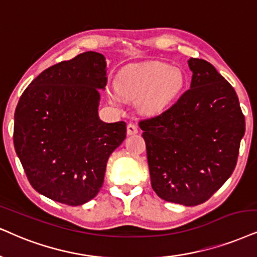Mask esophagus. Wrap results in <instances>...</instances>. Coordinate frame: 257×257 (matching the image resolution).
<instances>
[{
  "mask_svg": "<svg viewBox=\"0 0 257 257\" xmlns=\"http://www.w3.org/2000/svg\"><path fill=\"white\" fill-rule=\"evenodd\" d=\"M126 131H127V135L128 136L136 135V134H138V127L135 125V123H128L127 128H126Z\"/></svg>",
  "mask_w": 257,
  "mask_h": 257,
  "instance_id": "esophagus-1",
  "label": "esophagus"
}]
</instances>
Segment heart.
I'll return each instance as SVG.
<instances>
[{
	"label": "heart",
	"instance_id": "b5f03b06",
	"mask_svg": "<svg viewBox=\"0 0 257 257\" xmlns=\"http://www.w3.org/2000/svg\"><path fill=\"white\" fill-rule=\"evenodd\" d=\"M185 71L166 63H148L121 72L116 80L115 91L109 93L113 101L120 96L139 100V108L147 114H157L177 101L185 90Z\"/></svg>",
	"mask_w": 257,
	"mask_h": 257
}]
</instances>
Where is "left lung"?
Here are the masks:
<instances>
[{
  "label": "left lung",
  "mask_w": 257,
  "mask_h": 257,
  "mask_svg": "<svg viewBox=\"0 0 257 257\" xmlns=\"http://www.w3.org/2000/svg\"><path fill=\"white\" fill-rule=\"evenodd\" d=\"M188 66L191 89L139 126L154 191L166 201L195 206L232 174L245 121L235 89L211 63L191 58Z\"/></svg>",
  "instance_id": "obj_1"
}]
</instances>
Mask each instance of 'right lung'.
Listing matches in <instances>:
<instances>
[{
	"instance_id": "add662e5",
	"label": "right lung",
	"mask_w": 257,
	"mask_h": 257,
	"mask_svg": "<svg viewBox=\"0 0 257 257\" xmlns=\"http://www.w3.org/2000/svg\"><path fill=\"white\" fill-rule=\"evenodd\" d=\"M106 58L88 51L50 66L21 95L14 114V147L34 189L69 206L83 205L103 185L110 154L126 123L99 118Z\"/></svg>"
}]
</instances>
